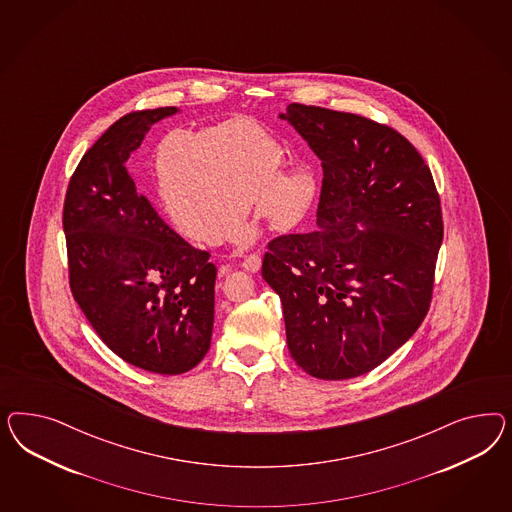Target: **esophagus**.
<instances>
[{
  "instance_id": "esophagus-1",
  "label": "esophagus",
  "mask_w": 512,
  "mask_h": 512,
  "mask_svg": "<svg viewBox=\"0 0 512 512\" xmlns=\"http://www.w3.org/2000/svg\"><path fill=\"white\" fill-rule=\"evenodd\" d=\"M242 268L248 272H259L261 270V255L259 253H251L244 261H242Z\"/></svg>"
}]
</instances>
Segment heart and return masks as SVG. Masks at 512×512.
Wrapping results in <instances>:
<instances>
[{
  "label": "heart",
  "mask_w": 512,
  "mask_h": 512,
  "mask_svg": "<svg viewBox=\"0 0 512 512\" xmlns=\"http://www.w3.org/2000/svg\"><path fill=\"white\" fill-rule=\"evenodd\" d=\"M283 150L264 127L227 118L191 133L169 129L150 154L155 195L172 229L191 242L249 246V201L270 231L295 229L310 210L317 182L310 169L279 171Z\"/></svg>",
  "instance_id": "obj_1"
}]
</instances>
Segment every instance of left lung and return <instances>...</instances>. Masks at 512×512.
<instances>
[{
  "mask_svg": "<svg viewBox=\"0 0 512 512\" xmlns=\"http://www.w3.org/2000/svg\"><path fill=\"white\" fill-rule=\"evenodd\" d=\"M176 107L122 116L82 155L63 202L69 285L80 310L125 362L189 372L210 349L217 268L137 193L125 161Z\"/></svg>",
  "mask_w": 512,
  "mask_h": 512,
  "instance_id": "8db88e82",
  "label": "left lung"
}]
</instances>
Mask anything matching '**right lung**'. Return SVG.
I'll return each mask as SVG.
<instances>
[{
	"label": "right lung",
	"mask_w": 512,
	"mask_h": 512,
	"mask_svg": "<svg viewBox=\"0 0 512 512\" xmlns=\"http://www.w3.org/2000/svg\"><path fill=\"white\" fill-rule=\"evenodd\" d=\"M287 120L321 159L317 231L268 244L289 353L317 379L372 372L430 310L441 202L415 146L388 125L291 103Z\"/></svg>",
	"instance_id": "1"
}]
</instances>
